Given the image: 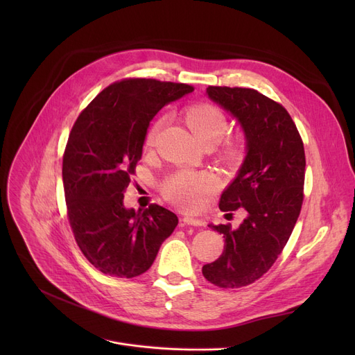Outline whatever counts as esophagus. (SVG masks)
I'll list each match as a JSON object with an SVG mask.
<instances>
[{
    "instance_id": "obj_1",
    "label": "esophagus",
    "mask_w": 355,
    "mask_h": 355,
    "mask_svg": "<svg viewBox=\"0 0 355 355\" xmlns=\"http://www.w3.org/2000/svg\"><path fill=\"white\" fill-rule=\"evenodd\" d=\"M181 225L182 226H204V221L194 217H184L181 220Z\"/></svg>"
}]
</instances>
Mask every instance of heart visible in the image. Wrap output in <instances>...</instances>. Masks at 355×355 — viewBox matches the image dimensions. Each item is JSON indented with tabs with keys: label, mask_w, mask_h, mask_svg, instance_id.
<instances>
[{
	"label": "heart",
	"mask_w": 355,
	"mask_h": 355,
	"mask_svg": "<svg viewBox=\"0 0 355 355\" xmlns=\"http://www.w3.org/2000/svg\"><path fill=\"white\" fill-rule=\"evenodd\" d=\"M164 116H159L149 126L145 135V144L151 146L155 144L161 129L164 126ZM190 129L201 145H216L227 129V119L223 112L213 105H197L185 114ZM223 154L229 159H237L240 149L236 144H227L223 149ZM218 187L217 178L210 173L196 171H178L164 182L162 191L165 197L173 201L182 210H196L200 207L202 198L214 193Z\"/></svg>",
	"instance_id": "heart-1"
}]
</instances>
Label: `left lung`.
Here are the masks:
<instances>
[{"label":"left lung","mask_w":355,"mask_h":355,"mask_svg":"<svg viewBox=\"0 0 355 355\" xmlns=\"http://www.w3.org/2000/svg\"><path fill=\"white\" fill-rule=\"evenodd\" d=\"M206 95L239 122L246 141L218 207L245 209L248 217L237 229L209 225L225 237V250L202 275L216 286L240 288L265 275L288 243L302 207L305 151L288 110L257 90L209 86Z\"/></svg>","instance_id":"8db88e82"}]
</instances>
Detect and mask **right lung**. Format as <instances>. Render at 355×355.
<instances>
[{
    "label": "right lung",
    "instance_id": "add662e5",
    "mask_svg": "<svg viewBox=\"0 0 355 355\" xmlns=\"http://www.w3.org/2000/svg\"><path fill=\"white\" fill-rule=\"evenodd\" d=\"M190 85L128 79L102 90L74 122L63 157L69 221L78 245L101 272L135 277L146 272L178 217L157 204L126 209L123 193L142 157L149 122Z\"/></svg>",
    "mask_w": 355,
    "mask_h": 355
}]
</instances>
